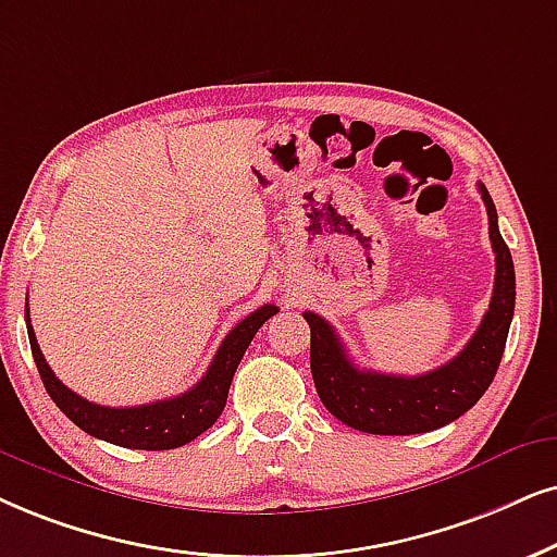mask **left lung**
<instances>
[{
  "instance_id": "obj_1",
  "label": "left lung",
  "mask_w": 557,
  "mask_h": 557,
  "mask_svg": "<svg viewBox=\"0 0 557 557\" xmlns=\"http://www.w3.org/2000/svg\"><path fill=\"white\" fill-rule=\"evenodd\" d=\"M488 213V236L496 255V280L491 306L466 349L447 364L424 375H385L355 368L329 321L306 311L311 326V372L321 404L342 424L368 434H421L460 419L494 383L509 336L517 280L509 246L498 234L496 206L478 182Z\"/></svg>"
}]
</instances>
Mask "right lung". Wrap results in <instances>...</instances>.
Here are the masks:
<instances>
[{"mask_svg":"<svg viewBox=\"0 0 557 557\" xmlns=\"http://www.w3.org/2000/svg\"><path fill=\"white\" fill-rule=\"evenodd\" d=\"M277 313V306L257 308L255 313L246 315L244 321H238L234 329L228 331V336L218 347L213 362L206 370V375L200 377V383L195 388H189L182 396L166 398V400H153L146 406H125V408H110L91 404V400L76 396L74 391H69L59 377L53 375V370L48 368L44 351L35 339V331L30 323V311L25 306V323H27V336H30V349L33 360L38 364L40 380H44L48 396L53 398V404L74 421L76 426L84 429L89 436L110 442L117 447H131V449H174L193 442L195 436H200L206 429L215 424V419L221 417L223 408H226L231 380L242 362L246 347H249L259 326L267 319Z\"/></svg>","mask_w":557,"mask_h":557,"instance_id":"add662e5","label":"right lung"}]
</instances>
